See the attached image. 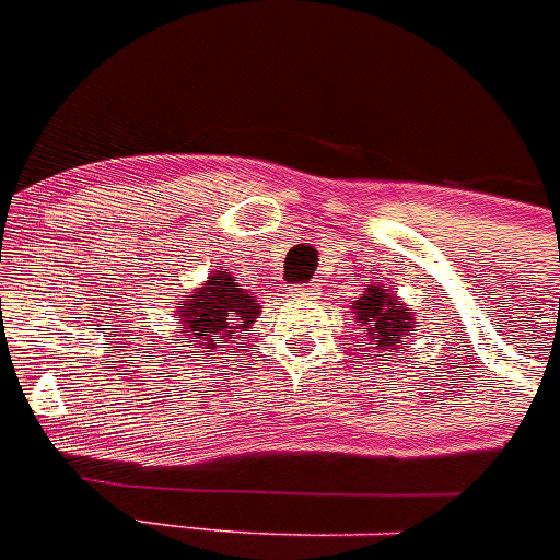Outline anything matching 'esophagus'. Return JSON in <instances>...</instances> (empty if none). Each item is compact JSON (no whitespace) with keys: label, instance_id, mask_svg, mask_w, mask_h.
<instances>
[{"label":"esophagus","instance_id":"34e87169","mask_svg":"<svg viewBox=\"0 0 560 560\" xmlns=\"http://www.w3.org/2000/svg\"><path fill=\"white\" fill-rule=\"evenodd\" d=\"M290 295L312 298V295H316V287H312V284H306V287H290Z\"/></svg>","mask_w":560,"mask_h":560}]
</instances>
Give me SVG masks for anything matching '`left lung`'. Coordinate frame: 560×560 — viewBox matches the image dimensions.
<instances>
[{"label":"left lung","mask_w":560,"mask_h":560,"mask_svg":"<svg viewBox=\"0 0 560 560\" xmlns=\"http://www.w3.org/2000/svg\"><path fill=\"white\" fill-rule=\"evenodd\" d=\"M352 314L358 316L363 336L358 341L371 343L369 352H376V358L385 354L404 352V338L409 336L411 327L417 325V314L395 295L393 290H385L380 281L365 284V295L352 303ZM369 360V354H363Z\"/></svg>","instance_id":"obj_1"}]
</instances>
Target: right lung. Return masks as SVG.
Segmentation results:
<instances>
[{"mask_svg":"<svg viewBox=\"0 0 560 560\" xmlns=\"http://www.w3.org/2000/svg\"><path fill=\"white\" fill-rule=\"evenodd\" d=\"M259 308L262 306L257 298L217 265V270H211L197 290L175 301V319L180 330L171 341L186 347L184 354H191V349H200L202 354H222L228 352L230 338H238L233 332L252 330L259 319Z\"/></svg>","mask_w":560,"mask_h":560,"instance_id":"add662e5","label":"right lung"}]
</instances>
